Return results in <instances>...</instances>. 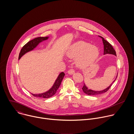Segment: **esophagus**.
<instances>
[{
    "label": "esophagus",
    "instance_id": "esophagus-1",
    "mask_svg": "<svg viewBox=\"0 0 134 134\" xmlns=\"http://www.w3.org/2000/svg\"><path fill=\"white\" fill-rule=\"evenodd\" d=\"M68 74H70V75H72V74H73L74 73H75V71L73 70V69H70V70H69V71H68Z\"/></svg>",
    "mask_w": 134,
    "mask_h": 134
}]
</instances>
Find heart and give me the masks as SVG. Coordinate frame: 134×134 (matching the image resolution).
I'll return each mask as SVG.
<instances>
[{
  "mask_svg": "<svg viewBox=\"0 0 134 134\" xmlns=\"http://www.w3.org/2000/svg\"><path fill=\"white\" fill-rule=\"evenodd\" d=\"M66 56L76 59L77 65L84 68L93 62L99 55V52L94 46H90L88 43L79 41L75 43L66 52Z\"/></svg>",
  "mask_w": 134,
  "mask_h": 134,
  "instance_id": "1",
  "label": "heart"
}]
</instances>
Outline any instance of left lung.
<instances>
[{"label":"left lung","mask_w":134,"mask_h":134,"mask_svg":"<svg viewBox=\"0 0 134 134\" xmlns=\"http://www.w3.org/2000/svg\"><path fill=\"white\" fill-rule=\"evenodd\" d=\"M98 36L100 38H102V40H103V44H104V55H106V54H108L114 55L115 56H116L115 51V49H114L113 47L112 46V45L108 42H107L106 40H105L103 37H102L99 36ZM117 76H118V75H116V77L115 80L111 83V84L108 87H107L105 89L103 90L102 91H94V90H91V89H89L88 88V87L86 86L85 83H84L83 87L82 88V90H83V91L85 93H86V94L89 95V96H96V95L100 94H102V93H104L107 92L109 90V89L110 88V87L111 86L113 82H115L116 78H117Z\"/></svg>","instance_id":"left-lung-1"}]
</instances>
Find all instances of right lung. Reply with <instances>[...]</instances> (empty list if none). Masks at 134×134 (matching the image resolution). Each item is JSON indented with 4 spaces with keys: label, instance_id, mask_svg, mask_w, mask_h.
I'll use <instances>...</instances> for the list:
<instances>
[{
    "label": "right lung",
    "instance_id": "right-lung-1",
    "mask_svg": "<svg viewBox=\"0 0 134 134\" xmlns=\"http://www.w3.org/2000/svg\"><path fill=\"white\" fill-rule=\"evenodd\" d=\"M48 37H38L36 38H34L30 41H29L27 44H26L21 48L20 53H19V60L24 55H25L26 53L32 51L38 45V44L42 41H44L45 40H46L48 38ZM65 75V74L63 72H61L58 75L57 78L55 81V83H54L53 86L52 87L48 90L47 91L40 93V94H33L31 93L32 96H35V97H42L44 98H49L53 96H54L57 91L58 88H59L61 81L63 78V77Z\"/></svg>",
    "mask_w": 134,
    "mask_h": 134
}]
</instances>
